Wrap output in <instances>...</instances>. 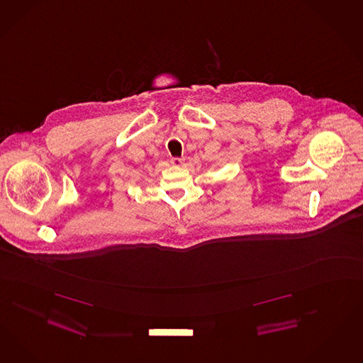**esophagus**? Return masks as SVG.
I'll return each mask as SVG.
<instances>
[{
  "mask_svg": "<svg viewBox=\"0 0 363 363\" xmlns=\"http://www.w3.org/2000/svg\"><path fill=\"white\" fill-rule=\"evenodd\" d=\"M171 163L176 165V167H180V165L184 164V159H183V157H172V159H171Z\"/></svg>",
  "mask_w": 363,
  "mask_h": 363,
  "instance_id": "esophagus-1",
  "label": "esophagus"
}]
</instances>
